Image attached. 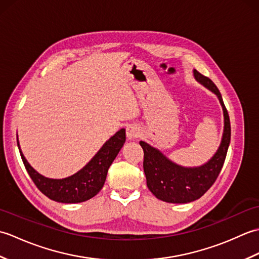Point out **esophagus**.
I'll list each match as a JSON object with an SVG mask.
<instances>
[{
  "mask_svg": "<svg viewBox=\"0 0 259 259\" xmlns=\"http://www.w3.org/2000/svg\"><path fill=\"white\" fill-rule=\"evenodd\" d=\"M140 136V128L137 124H130L126 126V137H128V139L133 140L138 138Z\"/></svg>",
  "mask_w": 259,
  "mask_h": 259,
  "instance_id": "34e87169",
  "label": "esophagus"
}]
</instances>
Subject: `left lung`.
Segmentation results:
<instances>
[{"instance_id": "1", "label": "left lung", "mask_w": 259, "mask_h": 259, "mask_svg": "<svg viewBox=\"0 0 259 259\" xmlns=\"http://www.w3.org/2000/svg\"><path fill=\"white\" fill-rule=\"evenodd\" d=\"M194 75L214 95H217L224 110L225 126L221 147L206 164L197 168H185L171 162L156 148L140 141L144 149V171L147 186L158 199L186 203L200 198L216 181L224 166L230 142V121L221 92L213 82L194 70Z\"/></svg>"}]
</instances>
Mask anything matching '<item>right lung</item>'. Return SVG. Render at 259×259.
I'll return each instance as SVG.
<instances>
[{
	"instance_id": "add662e5",
	"label": "right lung",
	"mask_w": 259,
	"mask_h": 259,
	"mask_svg": "<svg viewBox=\"0 0 259 259\" xmlns=\"http://www.w3.org/2000/svg\"><path fill=\"white\" fill-rule=\"evenodd\" d=\"M125 141V130L121 129L102 146L97 155L80 171L64 179H50L35 171L22 153L20 155L27 174L42 194L52 200L64 203L82 202L95 197L102 189L108 169Z\"/></svg>"
}]
</instances>
